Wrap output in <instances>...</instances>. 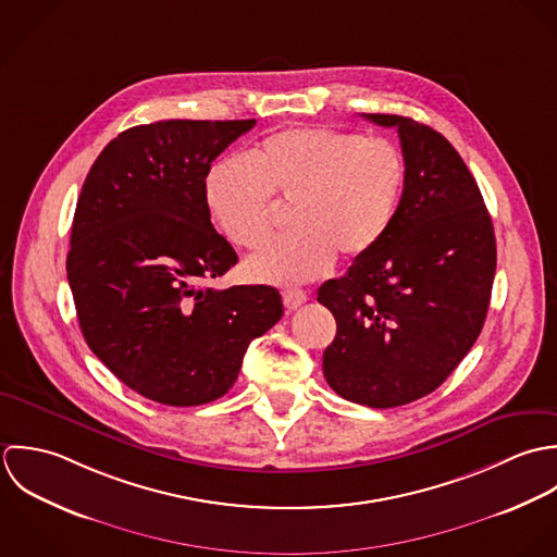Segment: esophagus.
Returning a JSON list of instances; mask_svg holds the SVG:
<instances>
[{
	"label": "esophagus",
	"mask_w": 557,
	"mask_h": 557,
	"mask_svg": "<svg viewBox=\"0 0 557 557\" xmlns=\"http://www.w3.org/2000/svg\"><path fill=\"white\" fill-rule=\"evenodd\" d=\"M284 306L293 312V310H297V308H301L306 301H308V293L306 290H301V288H288V290H284Z\"/></svg>",
	"instance_id": "1"
}]
</instances>
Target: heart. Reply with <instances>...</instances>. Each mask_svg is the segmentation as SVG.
<instances>
[{
    "label": "heart",
    "instance_id": "obj_1",
    "mask_svg": "<svg viewBox=\"0 0 557 557\" xmlns=\"http://www.w3.org/2000/svg\"><path fill=\"white\" fill-rule=\"evenodd\" d=\"M407 168L387 139L327 126L286 128L243 159L215 163L205 183L213 222L236 247H258L273 227L275 202L293 205V232L245 260L262 284H304L370 256L396 220Z\"/></svg>",
    "mask_w": 557,
    "mask_h": 557
}]
</instances>
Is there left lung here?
<instances>
[{
	"label": "left lung",
	"mask_w": 557,
	"mask_h": 557,
	"mask_svg": "<svg viewBox=\"0 0 557 557\" xmlns=\"http://www.w3.org/2000/svg\"><path fill=\"white\" fill-rule=\"evenodd\" d=\"M396 126L407 178L385 240L319 288L334 314L323 372L337 396L372 409L435 392L482 332L497 264L495 232L475 178L435 128Z\"/></svg>",
	"instance_id": "left-lung-1"
}]
</instances>
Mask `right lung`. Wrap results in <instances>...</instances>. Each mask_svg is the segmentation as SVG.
Segmentation results:
<instances>
[{"label":"right lung","mask_w":557,"mask_h":557,"mask_svg":"<svg viewBox=\"0 0 557 557\" xmlns=\"http://www.w3.org/2000/svg\"><path fill=\"white\" fill-rule=\"evenodd\" d=\"M256 120H161L122 131L82 187L66 275L82 334L133 392L198 407L234 385L284 314L273 286L205 288L238 262L205 198L211 163Z\"/></svg>","instance_id":"obj_1"}]
</instances>
